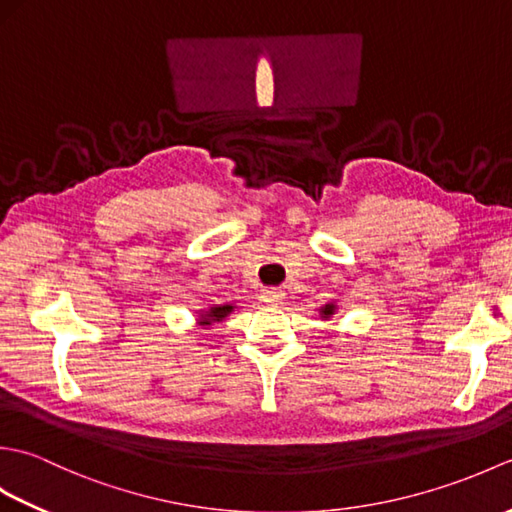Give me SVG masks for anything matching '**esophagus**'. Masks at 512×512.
<instances>
[{
  "mask_svg": "<svg viewBox=\"0 0 512 512\" xmlns=\"http://www.w3.org/2000/svg\"><path fill=\"white\" fill-rule=\"evenodd\" d=\"M262 299L268 303V306H281L286 295H284V290H279V288H268L262 292Z\"/></svg>",
  "mask_w": 512,
  "mask_h": 512,
  "instance_id": "obj_1",
  "label": "esophagus"
}]
</instances>
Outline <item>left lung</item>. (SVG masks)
I'll list each match as a JSON object with an SVG mask.
<instances>
[{
  "mask_svg": "<svg viewBox=\"0 0 512 512\" xmlns=\"http://www.w3.org/2000/svg\"><path fill=\"white\" fill-rule=\"evenodd\" d=\"M336 312H339V306H336V299H332L330 303H325V306L319 308V317L321 321H332L336 317Z\"/></svg>",
  "mask_w": 512,
  "mask_h": 512,
  "instance_id": "1",
  "label": "left lung"
}]
</instances>
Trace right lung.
<instances>
[{
	"mask_svg": "<svg viewBox=\"0 0 512 512\" xmlns=\"http://www.w3.org/2000/svg\"><path fill=\"white\" fill-rule=\"evenodd\" d=\"M237 306L235 303H220V306H211V308H204V310H198V325L204 330L213 328L215 323H222L228 314H231Z\"/></svg>",
	"mask_w": 512,
	"mask_h": 512,
	"instance_id": "obj_1",
	"label": "right lung"
}]
</instances>
